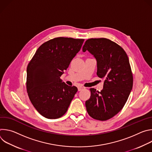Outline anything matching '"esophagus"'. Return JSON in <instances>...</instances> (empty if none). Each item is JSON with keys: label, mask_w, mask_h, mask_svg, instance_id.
Listing matches in <instances>:
<instances>
[{"label": "esophagus", "mask_w": 152, "mask_h": 152, "mask_svg": "<svg viewBox=\"0 0 152 152\" xmlns=\"http://www.w3.org/2000/svg\"><path fill=\"white\" fill-rule=\"evenodd\" d=\"M84 88H85V87H83V86H79V87H78V91H81L82 90H83Z\"/></svg>", "instance_id": "34e87169"}]
</instances>
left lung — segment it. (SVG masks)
Returning a JSON list of instances; mask_svg holds the SVG:
<instances>
[{
	"label": "left lung",
	"mask_w": 152,
	"mask_h": 152,
	"mask_svg": "<svg viewBox=\"0 0 152 152\" xmlns=\"http://www.w3.org/2000/svg\"><path fill=\"white\" fill-rule=\"evenodd\" d=\"M96 59L97 75L103 79L101 91L90 88V98L85 102L89 115L106 121L118 114L124 106L133 86V75L128 56L115 42L104 38L86 40L82 48Z\"/></svg>",
	"instance_id": "left-lung-1"
}]
</instances>
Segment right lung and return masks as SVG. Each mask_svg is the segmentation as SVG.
Instances as JSON below:
<instances>
[{"instance_id": "1", "label": "right lung", "mask_w": 152, "mask_h": 152, "mask_svg": "<svg viewBox=\"0 0 152 152\" xmlns=\"http://www.w3.org/2000/svg\"><path fill=\"white\" fill-rule=\"evenodd\" d=\"M83 39L57 37L41 45L27 67L26 89L29 98L43 117H61L77 91V87L60 78L80 50Z\"/></svg>"}]
</instances>
